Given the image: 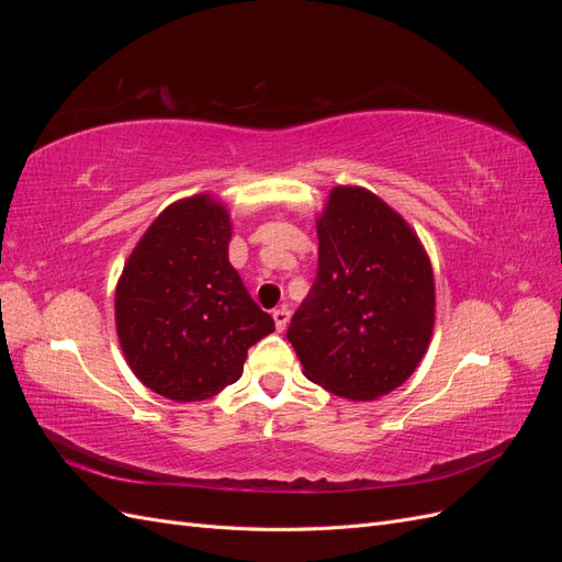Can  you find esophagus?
Returning <instances> with one entry per match:
<instances>
[{"instance_id":"esophagus-1","label":"esophagus","mask_w":562,"mask_h":562,"mask_svg":"<svg viewBox=\"0 0 562 562\" xmlns=\"http://www.w3.org/2000/svg\"><path fill=\"white\" fill-rule=\"evenodd\" d=\"M271 316H274L277 330H279V333H283V330H285V326H288V321H291V310H288V307H279V310L271 312Z\"/></svg>"}]
</instances>
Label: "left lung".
<instances>
[{
    "label": "left lung",
    "mask_w": 562,
    "mask_h": 562,
    "mask_svg": "<svg viewBox=\"0 0 562 562\" xmlns=\"http://www.w3.org/2000/svg\"><path fill=\"white\" fill-rule=\"evenodd\" d=\"M316 281L285 337L307 380L372 401L413 375L434 333V271L417 234L363 187H335L316 220Z\"/></svg>",
    "instance_id": "8db88e82"
}]
</instances>
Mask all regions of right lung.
Listing matches in <instances>:
<instances>
[{"label":"right lung","instance_id":"obj_1","mask_svg":"<svg viewBox=\"0 0 562 562\" xmlns=\"http://www.w3.org/2000/svg\"><path fill=\"white\" fill-rule=\"evenodd\" d=\"M229 213L211 194L168 206L143 234L116 283L119 345L147 389L206 401L241 378L248 349L274 318L229 265Z\"/></svg>","mask_w":562,"mask_h":562}]
</instances>
